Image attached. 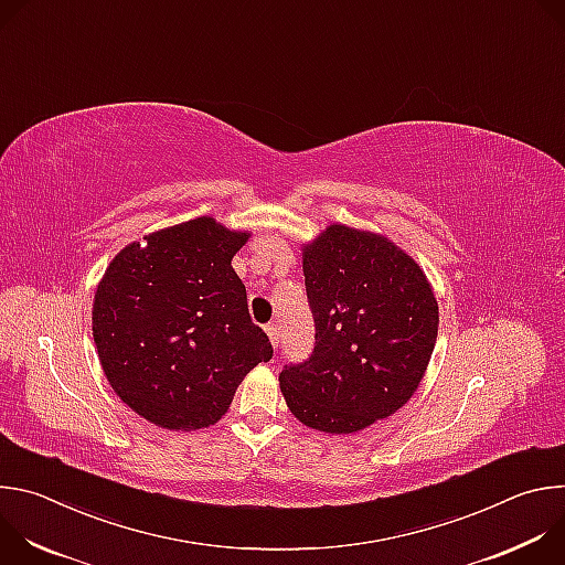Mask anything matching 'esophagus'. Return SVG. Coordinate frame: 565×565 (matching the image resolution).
I'll return each instance as SVG.
<instances>
[{
  "label": "esophagus",
  "mask_w": 565,
  "mask_h": 565,
  "mask_svg": "<svg viewBox=\"0 0 565 565\" xmlns=\"http://www.w3.org/2000/svg\"><path fill=\"white\" fill-rule=\"evenodd\" d=\"M266 333H268V338H270V344L277 347V344H279V327H277V324H268V327H266Z\"/></svg>",
  "instance_id": "esophagus-1"
}]
</instances>
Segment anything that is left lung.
<instances>
[{"label": "left lung", "mask_w": 565, "mask_h": 565, "mask_svg": "<svg viewBox=\"0 0 565 565\" xmlns=\"http://www.w3.org/2000/svg\"><path fill=\"white\" fill-rule=\"evenodd\" d=\"M312 355L279 373L290 414L355 434L405 407L438 338V301L414 257L377 232L331 223L301 244Z\"/></svg>", "instance_id": "1"}]
</instances>
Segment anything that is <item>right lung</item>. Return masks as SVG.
I'll use <instances>...</instances> for the list:
<instances>
[{
  "mask_svg": "<svg viewBox=\"0 0 565 565\" xmlns=\"http://www.w3.org/2000/svg\"><path fill=\"white\" fill-rule=\"evenodd\" d=\"M248 238L250 230L199 216L125 246L98 281L92 329L100 366L151 425L194 431L218 423L236 386L273 358L232 268Z\"/></svg>",
  "mask_w": 565,
  "mask_h": 565,
  "instance_id": "add662e5",
  "label": "right lung"
}]
</instances>
